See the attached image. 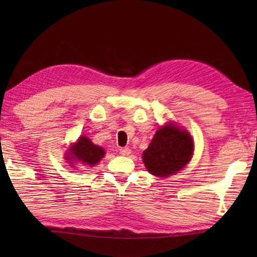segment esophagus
Listing matches in <instances>:
<instances>
[{"label":"esophagus","instance_id":"34e87169","mask_svg":"<svg viewBox=\"0 0 257 257\" xmlns=\"http://www.w3.org/2000/svg\"><path fill=\"white\" fill-rule=\"evenodd\" d=\"M119 151H120V155L122 156H129L132 154V150H130V148H127V147H125V148H120Z\"/></svg>","mask_w":257,"mask_h":257}]
</instances>
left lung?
<instances>
[{"instance_id": "obj_1", "label": "left lung", "mask_w": 257, "mask_h": 257, "mask_svg": "<svg viewBox=\"0 0 257 257\" xmlns=\"http://www.w3.org/2000/svg\"><path fill=\"white\" fill-rule=\"evenodd\" d=\"M194 144L188 130L167 123L156 132L143 154L145 166L154 176H173L188 165L193 156Z\"/></svg>"}]
</instances>
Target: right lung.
Wrapping results in <instances>:
<instances>
[{"label": "right lung", "mask_w": 257, "mask_h": 257, "mask_svg": "<svg viewBox=\"0 0 257 257\" xmlns=\"http://www.w3.org/2000/svg\"><path fill=\"white\" fill-rule=\"evenodd\" d=\"M103 156H105V150L101 147L94 145L89 138L81 136L76 141V144L70 147L66 160H68V162L78 160L85 166L94 167L102 159Z\"/></svg>", "instance_id": "right-lung-1"}]
</instances>
